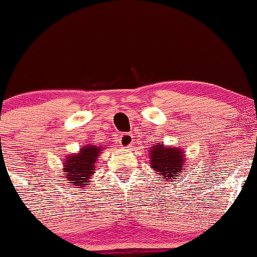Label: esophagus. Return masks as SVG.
<instances>
[{"instance_id": "esophagus-1", "label": "esophagus", "mask_w": 257, "mask_h": 257, "mask_svg": "<svg viewBox=\"0 0 257 257\" xmlns=\"http://www.w3.org/2000/svg\"><path fill=\"white\" fill-rule=\"evenodd\" d=\"M132 142H134V137H132L131 134H122L120 136V139H118V143H120V146L122 148L130 147L132 145Z\"/></svg>"}]
</instances>
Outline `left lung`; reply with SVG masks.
Returning a JSON list of instances; mask_svg holds the SVG:
<instances>
[{
    "label": "left lung",
    "mask_w": 257,
    "mask_h": 257,
    "mask_svg": "<svg viewBox=\"0 0 257 257\" xmlns=\"http://www.w3.org/2000/svg\"><path fill=\"white\" fill-rule=\"evenodd\" d=\"M151 168L156 173L165 176L167 180H172L173 176L181 174L184 169V154L179 148H165L163 145L154 146L150 151Z\"/></svg>",
    "instance_id": "obj_1"
}]
</instances>
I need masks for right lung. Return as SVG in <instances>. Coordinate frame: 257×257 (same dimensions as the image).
Listing matches in <instances>:
<instances>
[{
	"label": "right lung",
	"mask_w": 257,
	"mask_h": 257,
	"mask_svg": "<svg viewBox=\"0 0 257 257\" xmlns=\"http://www.w3.org/2000/svg\"><path fill=\"white\" fill-rule=\"evenodd\" d=\"M103 147V146H101ZM100 153V148L96 146H84L81 153L68 156L65 161L66 178L70 179V183L77 186L87 185L88 178L94 173V164Z\"/></svg>",
	"instance_id": "obj_1"
}]
</instances>
